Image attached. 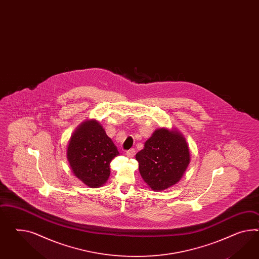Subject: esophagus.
Segmentation results:
<instances>
[{"label":"esophagus","instance_id":"obj_1","mask_svg":"<svg viewBox=\"0 0 259 259\" xmlns=\"http://www.w3.org/2000/svg\"><path fill=\"white\" fill-rule=\"evenodd\" d=\"M125 154L127 157H133L135 155V149H130V150L126 151Z\"/></svg>","mask_w":259,"mask_h":259}]
</instances>
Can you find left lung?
<instances>
[{"mask_svg": "<svg viewBox=\"0 0 259 259\" xmlns=\"http://www.w3.org/2000/svg\"><path fill=\"white\" fill-rule=\"evenodd\" d=\"M136 159L144 182L154 191H160L182 178L190 162L189 145L177 130L160 128L136 154Z\"/></svg>", "mask_w": 259, "mask_h": 259, "instance_id": "left-lung-1", "label": "left lung"}]
</instances>
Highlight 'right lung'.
<instances>
[{"mask_svg": "<svg viewBox=\"0 0 259 259\" xmlns=\"http://www.w3.org/2000/svg\"><path fill=\"white\" fill-rule=\"evenodd\" d=\"M119 154L103 126L95 119L85 120L77 127L67 150L73 175L91 188H98L107 181L110 162Z\"/></svg>", "mask_w": 259, "mask_h": 259, "instance_id": "add662e5", "label": "right lung"}]
</instances>
